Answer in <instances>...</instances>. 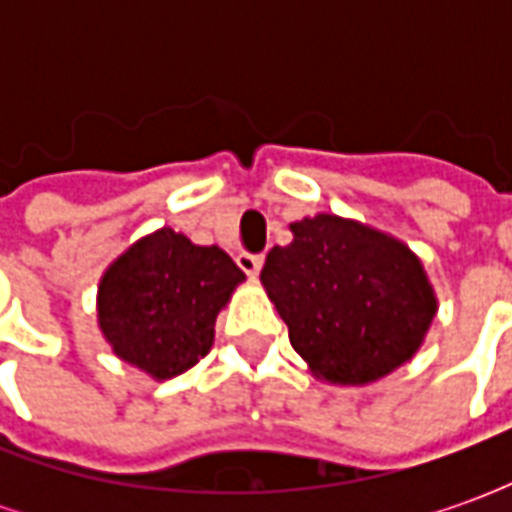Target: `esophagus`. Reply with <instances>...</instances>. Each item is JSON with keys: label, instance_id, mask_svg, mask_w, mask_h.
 Here are the masks:
<instances>
[{"label": "esophagus", "instance_id": "34e87169", "mask_svg": "<svg viewBox=\"0 0 512 512\" xmlns=\"http://www.w3.org/2000/svg\"><path fill=\"white\" fill-rule=\"evenodd\" d=\"M238 266L249 277H257L260 268H263V255H249V252H244V255H238Z\"/></svg>", "mask_w": 512, "mask_h": 512}]
</instances>
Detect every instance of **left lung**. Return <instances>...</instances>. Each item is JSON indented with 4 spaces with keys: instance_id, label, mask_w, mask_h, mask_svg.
Wrapping results in <instances>:
<instances>
[{
    "instance_id": "1",
    "label": "left lung",
    "mask_w": 512,
    "mask_h": 512,
    "mask_svg": "<svg viewBox=\"0 0 512 512\" xmlns=\"http://www.w3.org/2000/svg\"><path fill=\"white\" fill-rule=\"evenodd\" d=\"M260 271L290 345L329 384H370L406 365L436 315V293L403 241L318 213L290 224Z\"/></svg>"
}]
</instances>
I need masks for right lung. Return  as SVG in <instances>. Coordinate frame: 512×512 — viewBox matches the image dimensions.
I'll list each match as a JSON object with an SVG mask.
<instances>
[{
    "label": "right lung",
    "mask_w": 512,
    "mask_h": 512,
    "mask_svg": "<svg viewBox=\"0 0 512 512\" xmlns=\"http://www.w3.org/2000/svg\"><path fill=\"white\" fill-rule=\"evenodd\" d=\"M244 279L219 246L161 227L106 268L98 326L123 362L156 381L175 378L211 351L216 315Z\"/></svg>",
    "instance_id": "obj_1"
}]
</instances>
